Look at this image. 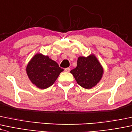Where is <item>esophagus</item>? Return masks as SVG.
<instances>
[{
    "mask_svg": "<svg viewBox=\"0 0 132 132\" xmlns=\"http://www.w3.org/2000/svg\"><path fill=\"white\" fill-rule=\"evenodd\" d=\"M64 71H65V72H69V71H70V68H65V69H64Z\"/></svg>",
    "mask_w": 132,
    "mask_h": 132,
    "instance_id": "esophagus-1",
    "label": "esophagus"
}]
</instances>
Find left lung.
Listing matches in <instances>:
<instances>
[{
  "instance_id": "1",
  "label": "left lung",
  "mask_w": 132,
  "mask_h": 132,
  "mask_svg": "<svg viewBox=\"0 0 132 132\" xmlns=\"http://www.w3.org/2000/svg\"><path fill=\"white\" fill-rule=\"evenodd\" d=\"M77 83L85 89H90L99 83L104 69L94 54L79 56L77 65L71 71Z\"/></svg>"
}]
</instances>
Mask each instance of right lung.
<instances>
[{
  "instance_id": "obj_1",
  "label": "right lung",
  "mask_w": 132,
  "mask_h": 132,
  "mask_svg": "<svg viewBox=\"0 0 132 132\" xmlns=\"http://www.w3.org/2000/svg\"><path fill=\"white\" fill-rule=\"evenodd\" d=\"M26 71L32 83L40 89H45L55 83L64 69L48 56L39 53L30 60Z\"/></svg>"
}]
</instances>
